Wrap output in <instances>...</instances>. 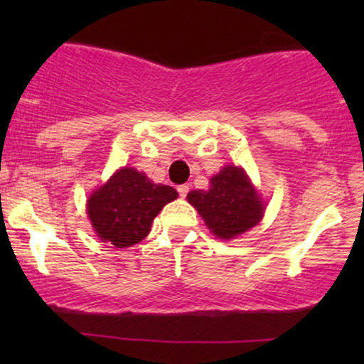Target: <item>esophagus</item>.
Wrapping results in <instances>:
<instances>
[{
  "instance_id": "1",
  "label": "esophagus",
  "mask_w": 364,
  "mask_h": 364,
  "mask_svg": "<svg viewBox=\"0 0 364 364\" xmlns=\"http://www.w3.org/2000/svg\"><path fill=\"white\" fill-rule=\"evenodd\" d=\"M188 191H190V185H179L178 186V193L181 198H185V196L188 195Z\"/></svg>"
}]
</instances>
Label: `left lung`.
I'll return each mask as SVG.
<instances>
[{"instance_id":"8db88e82","label":"left lung","mask_w":364,"mask_h":364,"mask_svg":"<svg viewBox=\"0 0 364 364\" xmlns=\"http://www.w3.org/2000/svg\"><path fill=\"white\" fill-rule=\"evenodd\" d=\"M186 198L220 240L243 235L260 223L265 212L252 181L237 166H225L212 176L207 191L193 190Z\"/></svg>"}]
</instances>
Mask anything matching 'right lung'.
I'll list each match as a JSON object with an SVG mask.
<instances>
[{
	"mask_svg": "<svg viewBox=\"0 0 364 364\" xmlns=\"http://www.w3.org/2000/svg\"><path fill=\"white\" fill-rule=\"evenodd\" d=\"M178 198L173 186L156 185L140 171L121 168L87 200V214L102 243L127 248L140 243L166 203Z\"/></svg>",
	"mask_w": 364,
	"mask_h": 364,
	"instance_id": "right-lung-1",
	"label": "right lung"
}]
</instances>
